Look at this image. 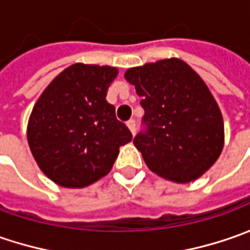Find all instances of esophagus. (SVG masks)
<instances>
[{
	"label": "esophagus",
	"mask_w": 250,
	"mask_h": 250,
	"mask_svg": "<svg viewBox=\"0 0 250 250\" xmlns=\"http://www.w3.org/2000/svg\"><path fill=\"white\" fill-rule=\"evenodd\" d=\"M126 125H128V128L130 129V132L135 135V132H136V121L133 120V118H130V120L126 122Z\"/></svg>",
	"instance_id": "1"
}]
</instances>
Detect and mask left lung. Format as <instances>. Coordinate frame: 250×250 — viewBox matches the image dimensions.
I'll list each match as a JSON object with an SVG mask.
<instances>
[{"instance_id":"8db88e82","label":"left lung","mask_w":250,"mask_h":250,"mask_svg":"<svg viewBox=\"0 0 250 250\" xmlns=\"http://www.w3.org/2000/svg\"><path fill=\"white\" fill-rule=\"evenodd\" d=\"M145 110L133 143L160 177L187 184L211 167L224 145V124L214 97L187 62L171 58L130 68Z\"/></svg>"}]
</instances>
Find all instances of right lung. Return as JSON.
I'll list each match as a JSON object with an SVG mask.
<instances>
[{
	"instance_id": "right-lung-1",
	"label": "right lung",
	"mask_w": 250,
	"mask_h": 250,
	"mask_svg": "<svg viewBox=\"0 0 250 250\" xmlns=\"http://www.w3.org/2000/svg\"><path fill=\"white\" fill-rule=\"evenodd\" d=\"M118 71L75 63L47 86L34 105L27 142L44 174L65 188H84L107 175L132 133L105 100Z\"/></svg>"
}]
</instances>
